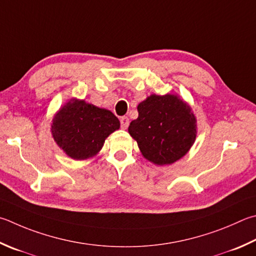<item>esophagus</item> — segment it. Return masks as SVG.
Masks as SVG:
<instances>
[{
	"label": "esophagus",
	"mask_w": 256,
	"mask_h": 256,
	"mask_svg": "<svg viewBox=\"0 0 256 256\" xmlns=\"http://www.w3.org/2000/svg\"><path fill=\"white\" fill-rule=\"evenodd\" d=\"M128 123H130V120H128V116H123V118H120V126H122L123 130L128 128Z\"/></svg>",
	"instance_id": "obj_1"
}]
</instances>
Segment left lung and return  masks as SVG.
<instances>
[{"label":"left lung","mask_w":256,"mask_h":256,"mask_svg":"<svg viewBox=\"0 0 256 256\" xmlns=\"http://www.w3.org/2000/svg\"><path fill=\"white\" fill-rule=\"evenodd\" d=\"M138 112L128 133L148 161L156 166L172 164L194 146L196 116L178 95L152 94L138 105Z\"/></svg>","instance_id":"left-lung-1"}]
</instances>
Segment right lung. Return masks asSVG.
Returning <instances> with one entry per match:
<instances>
[{
    "label": "right lung",
    "instance_id": "obj_1",
    "mask_svg": "<svg viewBox=\"0 0 256 256\" xmlns=\"http://www.w3.org/2000/svg\"><path fill=\"white\" fill-rule=\"evenodd\" d=\"M118 128L120 120L110 110L72 98L54 114L50 131L69 158L87 160L95 156L110 134Z\"/></svg>",
    "mask_w": 256,
    "mask_h": 256
}]
</instances>
